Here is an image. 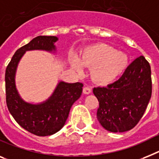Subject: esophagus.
Returning a JSON list of instances; mask_svg holds the SVG:
<instances>
[{
  "label": "esophagus",
  "mask_w": 159,
  "mask_h": 159,
  "mask_svg": "<svg viewBox=\"0 0 159 159\" xmlns=\"http://www.w3.org/2000/svg\"><path fill=\"white\" fill-rule=\"evenodd\" d=\"M92 91L91 88L90 87H88V86H85V87L83 88V93L85 94H90Z\"/></svg>",
  "instance_id": "1"
}]
</instances>
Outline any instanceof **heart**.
Here are the masks:
<instances>
[{"label": "heart", "instance_id": "b5f03b06", "mask_svg": "<svg viewBox=\"0 0 159 159\" xmlns=\"http://www.w3.org/2000/svg\"><path fill=\"white\" fill-rule=\"evenodd\" d=\"M129 65L125 53L117 52L106 43H96L84 49L80 60L73 59L72 65L81 71L83 66L92 67L90 76L94 82L100 85H107L115 82L122 75Z\"/></svg>", "mask_w": 159, "mask_h": 159}]
</instances>
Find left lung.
Instances as JSON below:
<instances>
[{
    "instance_id": "obj_1",
    "label": "left lung",
    "mask_w": 159,
    "mask_h": 159,
    "mask_svg": "<svg viewBox=\"0 0 159 159\" xmlns=\"http://www.w3.org/2000/svg\"><path fill=\"white\" fill-rule=\"evenodd\" d=\"M93 93L99 102L100 125L112 133L129 131L139 122L151 98L150 64L143 56L137 57L120 79L107 87L94 88Z\"/></svg>"
}]
</instances>
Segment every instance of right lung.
<instances>
[{"instance_id":"obj_1","label":"right lung","mask_w":159,"mask_h":159,"mask_svg":"<svg viewBox=\"0 0 159 159\" xmlns=\"http://www.w3.org/2000/svg\"><path fill=\"white\" fill-rule=\"evenodd\" d=\"M56 36H37L16 51L5 70L6 104L18 125L26 131L39 137L52 135L62 129L72 105L80 98L83 84L60 82L52 94L44 102L34 104L21 98L15 85L17 67L27 51L56 52Z\"/></svg>"}]
</instances>
